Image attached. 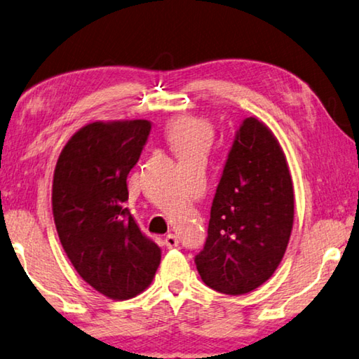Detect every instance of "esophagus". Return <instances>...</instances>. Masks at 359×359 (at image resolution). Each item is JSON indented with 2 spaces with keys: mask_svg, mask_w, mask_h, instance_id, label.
Segmentation results:
<instances>
[{
  "mask_svg": "<svg viewBox=\"0 0 359 359\" xmlns=\"http://www.w3.org/2000/svg\"><path fill=\"white\" fill-rule=\"evenodd\" d=\"M164 246H166L168 249H174L179 246V240L177 236L172 235V233H169V235H166V238H164Z\"/></svg>",
  "mask_w": 359,
  "mask_h": 359,
  "instance_id": "esophagus-1",
  "label": "esophagus"
}]
</instances>
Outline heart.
Instances as JSON below:
<instances>
[{
  "label": "heart",
  "mask_w": 359,
  "mask_h": 359,
  "mask_svg": "<svg viewBox=\"0 0 359 359\" xmlns=\"http://www.w3.org/2000/svg\"><path fill=\"white\" fill-rule=\"evenodd\" d=\"M164 134L177 156L191 153L206 155L214 140V126L208 118L182 113L169 119Z\"/></svg>",
  "instance_id": "1"
}]
</instances>
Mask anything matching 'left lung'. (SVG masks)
Listing matches in <instances>:
<instances>
[{
	"label": "left lung",
	"mask_w": 359,
	"mask_h": 359,
	"mask_svg": "<svg viewBox=\"0 0 359 359\" xmlns=\"http://www.w3.org/2000/svg\"><path fill=\"white\" fill-rule=\"evenodd\" d=\"M294 225V185L283 147L257 116L243 121L215 191L208 240L196 255L201 280L241 295L269 281Z\"/></svg>",
	"instance_id": "obj_1"
}]
</instances>
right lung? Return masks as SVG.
<instances>
[{
	"label": "right lung",
	"mask_w": 359,
	"mask_h": 359,
	"mask_svg": "<svg viewBox=\"0 0 359 359\" xmlns=\"http://www.w3.org/2000/svg\"><path fill=\"white\" fill-rule=\"evenodd\" d=\"M151 123L94 121L62 149L53 179V215L62 248L78 275L111 300L150 286L161 249L124 208L128 174L139 161Z\"/></svg>",
	"instance_id": "1"
}]
</instances>
